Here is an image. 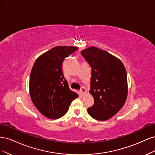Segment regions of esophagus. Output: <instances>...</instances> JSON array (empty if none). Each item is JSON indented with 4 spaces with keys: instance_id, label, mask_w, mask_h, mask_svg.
<instances>
[{
    "instance_id": "obj_1",
    "label": "esophagus",
    "mask_w": 155,
    "mask_h": 155,
    "mask_svg": "<svg viewBox=\"0 0 155 155\" xmlns=\"http://www.w3.org/2000/svg\"><path fill=\"white\" fill-rule=\"evenodd\" d=\"M80 92H81V94H84L86 93V90H85V87H81L80 88Z\"/></svg>"
}]
</instances>
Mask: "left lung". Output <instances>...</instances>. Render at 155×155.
<instances>
[{
	"label": "left lung",
	"instance_id": "8db88e82",
	"mask_svg": "<svg viewBox=\"0 0 155 155\" xmlns=\"http://www.w3.org/2000/svg\"><path fill=\"white\" fill-rule=\"evenodd\" d=\"M81 54L92 69L90 93L94 101L88 113L97 120H109L123 107L127 96L125 68L119 59L96 47Z\"/></svg>",
	"mask_w": 155,
	"mask_h": 155
}]
</instances>
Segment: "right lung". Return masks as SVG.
I'll return each instance as SVG.
<instances>
[{
	"label": "right lung",
	"mask_w": 155,
	"mask_h": 155,
	"mask_svg": "<svg viewBox=\"0 0 155 155\" xmlns=\"http://www.w3.org/2000/svg\"><path fill=\"white\" fill-rule=\"evenodd\" d=\"M78 49L76 46H56L40 55L30 76V94L41 113L50 119H58L67 113L72 101L78 97L70 90L64 78V59Z\"/></svg>",
	"instance_id": "add662e5"
}]
</instances>
